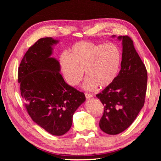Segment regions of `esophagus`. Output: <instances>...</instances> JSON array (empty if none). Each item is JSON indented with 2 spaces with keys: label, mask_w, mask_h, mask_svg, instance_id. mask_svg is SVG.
I'll use <instances>...</instances> for the list:
<instances>
[{
  "label": "esophagus",
  "mask_w": 161,
  "mask_h": 161,
  "mask_svg": "<svg viewBox=\"0 0 161 161\" xmlns=\"http://www.w3.org/2000/svg\"><path fill=\"white\" fill-rule=\"evenodd\" d=\"M85 97L86 99H89V98H91V97H92V95H91L90 93H85Z\"/></svg>",
  "instance_id": "1"
}]
</instances>
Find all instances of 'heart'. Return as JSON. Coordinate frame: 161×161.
Masks as SVG:
<instances>
[{
	"instance_id": "heart-1",
	"label": "heart",
	"mask_w": 161,
	"mask_h": 161,
	"mask_svg": "<svg viewBox=\"0 0 161 161\" xmlns=\"http://www.w3.org/2000/svg\"><path fill=\"white\" fill-rule=\"evenodd\" d=\"M61 70L68 84L75 86L87 77L84 87L93 90L110 86L119 71L121 52L113 43H95L80 41L69 50V56L63 53L59 58Z\"/></svg>"
}]
</instances>
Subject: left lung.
<instances>
[{
    "mask_svg": "<svg viewBox=\"0 0 161 161\" xmlns=\"http://www.w3.org/2000/svg\"><path fill=\"white\" fill-rule=\"evenodd\" d=\"M118 39L123 46L121 70L113 83L96 95L104 106L99 127L110 135L122 132L134 122L144 106L147 88V70L132 40L128 36Z\"/></svg>",
    "mask_w": 161,
    "mask_h": 161,
    "instance_id": "obj_1",
    "label": "left lung"
}]
</instances>
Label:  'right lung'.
<instances>
[{"label":"right lung","instance_id":"add662e5","mask_svg":"<svg viewBox=\"0 0 161 161\" xmlns=\"http://www.w3.org/2000/svg\"><path fill=\"white\" fill-rule=\"evenodd\" d=\"M58 40L41 38L29 48L18 69L22 98L33 121L54 136L70 130L72 116L86 98L68 85L60 75V63L51 58Z\"/></svg>","mask_w":161,"mask_h":161}]
</instances>
